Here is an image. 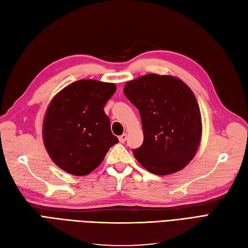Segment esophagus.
<instances>
[{"instance_id":"34e87169","label":"esophagus","mask_w":248,"mask_h":248,"mask_svg":"<svg viewBox=\"0 0 248 248\" xmlns=\"http://www.w3.org/2000/svg\"><path fill=\"white\" fill-rule=\"evenodd\" d=\"M126 137H128V136H126L125 133H124L123 135H120V136H119V141L122 142V143H124V142L126 140Z\"/></svg>"}]
</instances>
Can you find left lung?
<instances>
[{"label": "left lung", "mask_w": 248, "mask_h": 248, "mask_svg": "<svg viewBox=\"0 0 248 248\" xmlns=\"http://www.w3.org/2000/svg\"><path fill=\"white\" fill-rule=\"evenodd\" d=\"M125 97L140 114L143 141L133 153L157 175L183 169L197 152L202 122L197 98L182 80L149 74L126 82Z\"/></svg>", "instance_id": "8db88e82"}]
</instances>
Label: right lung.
Wrapping results in <instances>:
<instances>
[{
	"instance_id": "obj_1",
	"label": "right lung",
	"mask_w": 248,
	"mask_h": 248,
	"mask_svg": "<svg viewBox=\"0 0 248 248\" xmlns=\"http://www.w3.org/2000/svg\"><path fill=\"white\" fill-rule=\"evenodd\" d=\"M116 85L78 80L51 100L43 123V141L53 162L73 175L91 173L118 142L103 111Z\"/></svg>"
}]
</instances>
